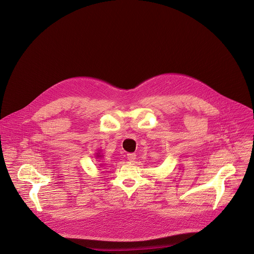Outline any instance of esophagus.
Returning <instances> with one entry per match:
<instances>
[{
  "label": "esophagus",
  "mask_w": 254,
  "mask_h": 254,
  "mask_svg": "<svg viewBox=\"0 0 254 254\" xmlns=\"http://www.w3.org/2000/svg\"><path fill=\"white\" fill-rule=\"evenodd\" d=\"M136 153H128L127 154V158H128V160L129 161H131V162H134L135 160H136Z\"/></svg>",
  "instance_id": "34e87169"
}]
</instances>
